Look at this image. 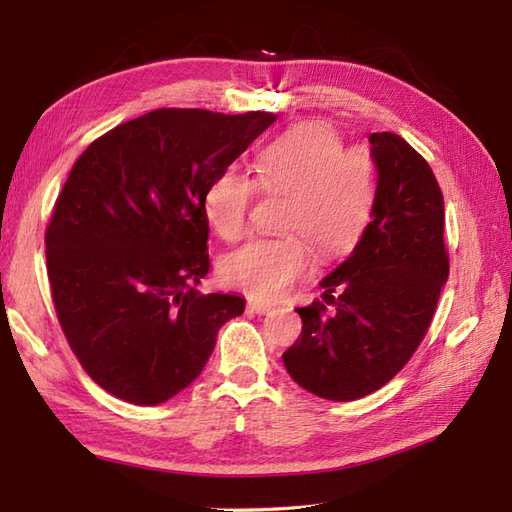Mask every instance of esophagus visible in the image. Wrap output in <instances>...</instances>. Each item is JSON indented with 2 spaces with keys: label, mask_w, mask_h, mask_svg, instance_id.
I'll use <instances>...</instances> for the list:
<instances>
[{
  "label": "esophagus",
  "mask_w": 512,
  "mask_h": 512,
  "mask_svg": "<svg viewBox=\"0 0 512 512\" xmlns=\"http://www.w3.org/2000/svg\"><path fill=\"white\" fill-rule=\"evenodd\" d=\"M248 310L255 312V314H266V312L273 310V303H264V301L250 299V301H248Z\"/></svg>",
  "instance_id": "obj_1"
}]
</instances>
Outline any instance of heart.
<instances>
[{"instance_id": "obj_1", "label": "heart", "mask_w": 512, "mask_h": 512, "mask_svg": "<svg viewBox=\"0 0 512 512\" xmlns=\"http://www.w3.org/2000/svg\"><path fill=\"white\" fill-rule=\"evenodd\" d=\"M255 178L224 167L206 184L202 213L213 231L235 242L248 228L255 189L286 195L279 237H257L226 257L224 277L255 299L273 301L310 273L314 250L339 259L361 242L378 193L374 158L363 147H345L323 121L290 127L259 151Z\"/></svg>"}]
</instances>
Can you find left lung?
I'll use <instances>...</instances> for the list:
<instances>
[{"label":"left lung","instance_id":"8db88e82","mask_svg":"<svg viewBox=\"0 0 512 512\" xmlns=\"http://www.w3.org/2000/svg\"><path fill=\"white\" fill-rule=\"evenodd\" d=\"M369 143L378 171L372 222L321 281L325 301L297 310L301 336L284 352L297 385L341 402L372 394L409 363L449 277L444 200L429 162L398 134Z\"/></svg>","mask_w":512,"mask_h":512}]
</instances>
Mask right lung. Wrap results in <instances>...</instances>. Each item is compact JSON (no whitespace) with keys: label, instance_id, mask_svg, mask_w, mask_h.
<instances>
[{"label":"right lung","instance_id":"add662e5","mask_svg":"<svg viewBox=\"0 0 512 512\" xmlns=\"http://www.w3.org/2000/svg\"><path fill=\"white\" fill-rule=\"evenodd\" d=\"M275 118L162 107L76 158L46 226L48 281L68 345L107 394L173 398L244 312L242 297L193 288L211 266L202 193Z\"/></svg>","mask_w":512,"mask_h":512}]
</instances>
